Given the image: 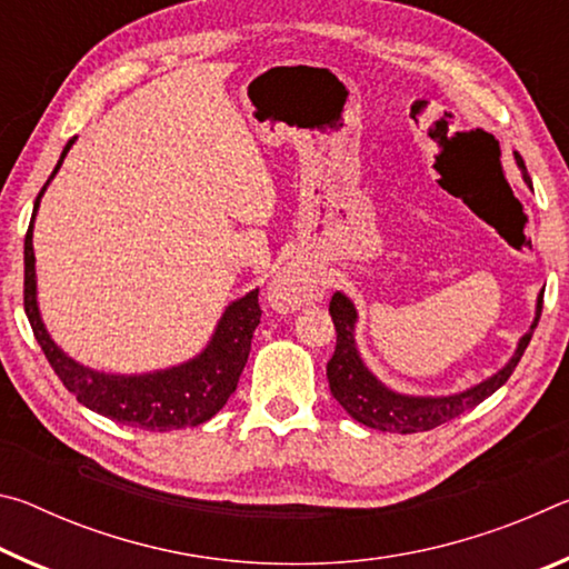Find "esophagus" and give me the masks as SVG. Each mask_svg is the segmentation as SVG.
<instances>
[{
	"mask_svg": "<svg viewBox=\"0 0 569 569\" xmlns=\"http://www.w3.org/2000/svg\"><path fill=\"white\" fill-rule=\"evenodd\" d=\"M316 296V278L301 266H286L278 271L271 288H268V301L276 311H296L303 303L313 301Z\"/></svg>",
	"mask_w": 569,
	"mask_h": 569,
	"instance_id": "obj_1",
	"label": "esophagus"
}]
</instances>
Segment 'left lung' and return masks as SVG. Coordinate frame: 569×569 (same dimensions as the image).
Wrapping results in <instances>:
<instances>
[{
  "label": "left lung",
  "instance_id": "obj_1",
  "mask_svg": "<svg viewBox=\"0 0 569 569\" xmlns=\"http://www.w3.org/2000/svg\"><path fill=\"white\" fill-rule=\"evenodd\" d=\"M515 160L517 166L522 168V178L529 182L522 158L515 156ZM329 313L336 326V351L329 366H326V377H329L333 399L339 401L356 421L363 423V427L379 431H397V435H413V431H429L435 427H441V423L451 421L459 417V413L475 409L477 403L492 397V393L512 377V371L517 369V363L522 359L527 343L537 329L539 316H542V293L537 298L535 321L522 339H519L512 359H509L495 377L485 379L467 391L449 393V397H409V393H399L383 387V383L366 369L361 353L356 349L353 329L359 316H356L353 303L341 291H336L329 303Z\"/></svg>",
  "mask_w": 569,
  "mask_h": 569
}]
</instances>
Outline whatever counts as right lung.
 <instances>
[{"mask_svg":"<svg viewBox=\"0 0 569 569\" xmlns=\"http://www.w3.org/2000/svg\"><path fill=\"white\" fill-rule=\"evenodd\" d=\"M74 138L67 142L60 160L47 178L44 188L34 200V213L24 236V313L30 319L37 343L42 346L47 361L64 389L74 393L82 407L102 413L118 423L148 429V431H170L182 427H198L226 407L230 393L236 391L240 373L250 353L256 326L261 323V306H258V288L226 308L223 319L218 321L213 339L190 359L172 369L152 373H104L88 369V366L70 359L50 333H47L40 306H37V276H34V248L32 228L34 216L40 208L50 180L57 176L67 152H70Z\"/></svg>","mask_w":569,"mask_h":569,"instance_id":"1","label":"right lung"}]
</instances>
